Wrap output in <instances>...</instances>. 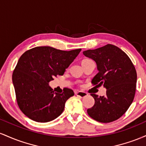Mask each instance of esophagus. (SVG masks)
Returning <instances> with one entry per match:
<instances>
[{"mask_svg": "<svg viewBox=\"0 0 146 146\" xmlns=\"http://www.w3.org/2000/svg\"><path fill=\"white\" fill-rule=\"evenodd\" d=\"M75 95H76L77 96L80 97L81 98H85V97H86L87 95H88V94H87L86 93H85V92H83V91H76L75 92Z\"/></svg>", "mask_w": 146, "mask_h": 146, "instance_id": "1", "label": "esophagus"}]
</instances>
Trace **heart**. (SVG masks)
Here are the masks:
<instances>
[{
  "label": "heart",
  "instance_id": "heart-1",
  "mask_svg": "<svg viewBox=\"0 0 146 146\" xmlns=\"http://www.w3.org/2000/svg\"><path fill=\"white\" fill-rule=\"evenodd\" d=\"M87 60H88V59H87Z\"/></svg>",
  "mask_w": 146,
  "mask_h": 146
}]
</instances>
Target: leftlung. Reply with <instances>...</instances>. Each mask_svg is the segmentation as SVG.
<instances>
[{"label": "left lung", "instance_id": "8db88e82", "mask_svg": "<svg viewBox=\"0 0 146 146\" xmlns=\"http://www.w3.org/2000/svg\"><path fill=\"white\" fill-rule=\"evenodd\" d=\"M83 54L96 62L98 73L92 80V84L103 85L106 89L105 96L91 94L95 104L87 113L102 123L118 119L127 111L135 98L137 72L133 64L125 52L110 44L84 51Z\"/></svg>", "mask_w": 146, "mask_h": 146}]
</instances>
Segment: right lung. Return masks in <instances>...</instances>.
<instances>
[{
  "mask_svg": "<svg viewBox=\"0 0 146 146\" xmlns=\"http://www.w3.org/2000/svg\"><path fill=\"white\" fill-rule=\"evenodd\" d=\"M81 50L37 46L22 55L13 72L12 82L18 106L27 117L45 123L62 113L66 100L74 92L65 88L62 93H55L48 83L53 77L63 75Z\"/></svg>",
  "mask_w": 146,
  "mask_h": 146,
  "instance_id": "add662e5",
  "label": "right lung"
}]
</instances>
